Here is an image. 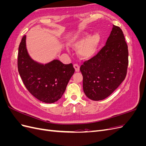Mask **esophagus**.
<instances>
[{
  "mask_svg": "<svg viewBox=\"0 0 146 146\" xmlns=\"http://www.w3.org/2000/svg\"><path fill=\"white\" fill-rule=\"evenodd\" d=\"M74 68H75V70H76V72L80 71V66H79L78 64H74Z\"/></svg>",
  "mask_w": 146,
  "mask_h": 146,
  "instance_id": "obj_1",
  "label": "esophagus"
}]
</instances>
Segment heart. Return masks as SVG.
Returning <instances> with one entry per match:
<instances>
[{"label": "heart", "instance_id": "heart-1", "mask_svg": "<svg viewBox=\"0 0 146 146\" xmlns=\"http://www.w3.org/2000/svg\"><path fill=\"white\" fill-rule=\"evenodd\" d=\"M100 43V36L98 34L88 36V33L77 37L70 42V46L75 49H78V54L84 59L93 56L98 49Z\"/></svg>", "mask_w": 146, "mask_h": 146}]
</instances>
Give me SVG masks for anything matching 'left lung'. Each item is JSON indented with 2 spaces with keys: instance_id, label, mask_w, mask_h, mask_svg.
Instances as JSON below:
<instances>
[{
  "instance_id": "left-lung-1",
  "label": "left lung",
  "mask_w": 146,
  "mask_h": 146,
  "mask_svg": "<svg viewBox=\"0 0 146 146\" xmlns=\"http://www.w3.org/2000/svg\"><path fill=\"white\" fill-rule=\"evenodd\" d=\"M129 64V51L120 27L113 25L105 46L80 66L83 88L92 100L105 99L124 80Z\"/></svg>"
}]
</instances>
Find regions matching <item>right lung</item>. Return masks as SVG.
Returning <instances> with one entry per match:
<instances>
[{"label": "right lung", "instance_id": "right-lung-1", "mask_svg": "<svg viewBox=\"0 0 146 146\" xmlns=\"http://www.w3.org/2000/svg\"><path fill=\"white\" fill-rule=\"evenodd\" d=\"M17 68L27 90L42 102L54 103L66 90L75 72L73 64H64L54 60L43 64L33 60L26 47V36L22 38L19 46Z\"/></svg>", "mask_w": 146, "mask_h": 146}]
</instances>
